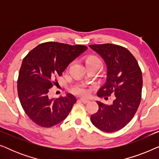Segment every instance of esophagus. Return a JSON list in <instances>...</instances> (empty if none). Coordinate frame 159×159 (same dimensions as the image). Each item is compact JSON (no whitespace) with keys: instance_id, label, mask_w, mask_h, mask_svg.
I'll return each mask as SVG.
<instances>
[{"instance_id":"1","label":"esophagus","mask_w":159,"mask_h":159,"mask_svg":"<svg viewBox=\"0 0 159 159\" xmlns=\"http://www.w3.org/2000/svg\"><path fill=\"white\" fill-rule=\"evenodd\" d=\"M80 101H81L82 103H88L90 102V101H89L88 99H84V98H80Z\"/></svg>"}]
</instances>
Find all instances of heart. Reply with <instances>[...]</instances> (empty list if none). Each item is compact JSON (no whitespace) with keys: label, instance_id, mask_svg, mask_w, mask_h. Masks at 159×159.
I'll list each match as a JSON object with an SVG mask.
<instances>
[{"label":"heart","instance_id":"b5f03b06","mask_svg":"<svg viewBox=\"0 0 159 159\" xmlns=\"http://www.w3.org/2000/svg\"><path fill=\"white\" fill-rule=\"evenodd\" d=\"M85 64L88 67L90 66H101L102 62L99 57L95 55H89L85 58ZM72 92L75 94L81 95V96H86L88 95L89 91L86 87L84 85H77L72 88Z\"/></svg>","mask_w":159,"mask_h":159}]
</instances>
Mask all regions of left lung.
Wrapping results in <instances>:
<instances>
[{"label": "left lung", "mask_w": 159, "mask_h": 159, "mask_svg": "<svg viewBox=\"0 0 159 159\" xmlns=\"http://www.w3.org/2000/svg\"><path fill=\"white\" fill-rule=\"evenodd\" d=\"M89 46L103 58L108 69L106 82L98 91V96L106 100L115 96L111 105L97 101L98 111L91 115V121L103 132L118 131L132 120L140 105L142 71L126 48L110 43Z\"/></svg>", "instance_id": "obj_1"}]
</instances>
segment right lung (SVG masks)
Returning a JSON list of instances; mask_svg holds the SVG:
<instances>
[{"label": "right lung", "instance_id": "obj_1", "mask_svg": "<svg viewBox=\"0 0 159 159\" xmlns=\"http://www.w3.org/2000/svg\"><path fill=\"white\" fill-rule=\"evenodd\" d=\"M85 45L57 42L38 45L24 58L17 80V90L26 114L37 125L51 127L64 120L77 100L73 95L58 98L49 97L50 88L58 83L56 78L78 56Z\"/></svg>", "mask_w": 159, "mask_h": 159}]
</instances>
